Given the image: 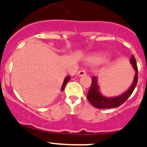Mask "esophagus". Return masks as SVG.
<instances>
[{
	"label": "esophagus",
	"instance_id": "1",
	"mask_svg": "<svg viewBox=\"0 0 147 147\" xmlns=\"http://www.w3.org/2000/svg\"><path fill=\"white\" fill-rule=\"evenodd\" d=\"M86 75V72L84 69H81V70H80L78 72V76L79 77L83 76V75Z\"/></svg>",
	"mask_w": 147,
	"mask_h": 147
}]
</instances>
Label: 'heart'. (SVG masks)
I'll list each match as a JSON object with an SVG mask.
<instances>
[{"label":"heart","mask_w":147,"mask_h":147,"mask_svg":"<svg viewBox=\"0 0 147 147\" xmlns=\"http://www.w3.org/2000/svg\"><path fill=\"white\" fill-rule=\"evenodd\" d=\"M88 60L92 63H100V62L104 61L105 60V56L100 55H93V56H91L88 59Z\"/></svg>","instance_id":"b5f03b06"}]
</instances>
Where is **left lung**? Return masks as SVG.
Masks as SVG:
<instances>
[{"mask_svg":"<svg viewBox=\"0 0 147 147\" xmlns=\"http://www.w3.org/2000/svg\"><path fill=\"white\" fill-rule=\"evenodd\" d=\"M129 62L133 68L134 69L135 76L133 79V83L131 84L130 87L121 94L116 96H105L102 94L100 90V87L98 85V80L97 77L94 76L92 80V84L89 88V91L87 94V99L89 102L93 105L94 107L99 109L102 108H117L122 105L125 102L129 96L132 94L133 90L135 89L138 82V67L136 64V61L135 59L134 55H132L131 59L129 60Z\"/></svg>","mask_w":147,"mask_h":147,"instance_id":"8db88e82","label":"left lung"}]
</instances>
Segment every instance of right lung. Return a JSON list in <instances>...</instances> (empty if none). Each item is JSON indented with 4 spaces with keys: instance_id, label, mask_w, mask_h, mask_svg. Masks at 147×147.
Segmentation results:
<instances>
[{
    "instance_id": "obj_1",
    "label": "right lung",
    "mask_w": 147,
    "mask_h": 147,
    "mask_svg": "<svg viewBox=\"0 0 147 147\" xmlns=\"http://www.w3.org/2000/svg\"><path fill=\"white\" fill-rule=\"evenodd\" d=\"M70 76H67L65 78H64V82H63V84H62V86H61V91L62 92H63V91H64V88H65V86H66V84H67V83H68V81L69 80H70Z\"/></svg>"
}]
</instances>
